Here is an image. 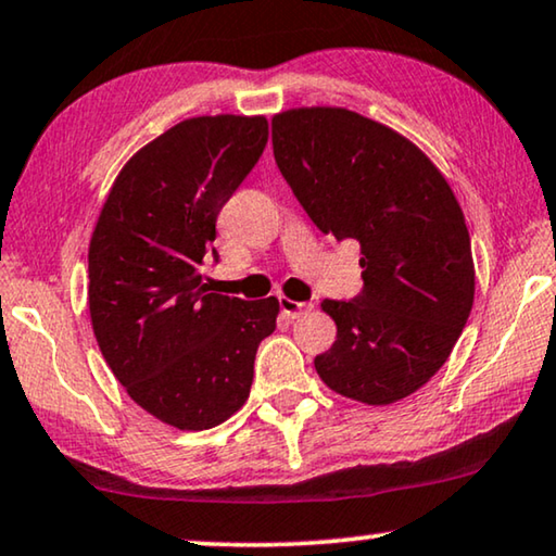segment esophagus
Returning <instances> with one entry per match:
<instances>
[{
  "label": "esophagus",
  "instance_id": "1",
  "mask_svg": "<svg viewBox=\"0 0 556 556\" xmlns=\"http://www.w3.org/2000/svg\"><path fill=\"white\" fill-rule=\"evenodd\" d=\"M279 306H281V314H285L287 319H300L302 314L312 312V304L294 302V300H289V296H279Z\"/></svg>",
  "mask_w": 556,
  "mask_h": 556
}]
</instances>
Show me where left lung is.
Listing matches in <instances>:
<instances>
[{"label":"left lung","mask_w":556,"mask_h":556,"mask_svg":"<svg viewBox=\"0 0 556 556\" xmlns=\"http://www.w3.org/2000/svg\"><path fill=\"white\" fill-rule=\"evenodd\" d=\"M271 147L314 225L362 247V294L321 302L337 342L314 359L317 375L346 400H404L450 357L475 304L469 231L450 181L400 131L342 106L275 114Z\"/></svg>","instance_id":"8db88e82"}]
</instances>
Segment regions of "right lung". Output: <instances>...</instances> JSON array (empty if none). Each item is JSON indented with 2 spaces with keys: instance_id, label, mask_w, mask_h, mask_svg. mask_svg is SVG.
<instances>
[{
  "instance_id": "add662e5",
  "label": "right lung",
  "mask_w": 556,
  "mask_h": 556,
  "mask_svg": "<svg viewBox=\"0 0 556 556\" xmlns=\"http://www.w3.org/2000/svg\"><path fill=\"white\" fill-rule=\"evenodd\" d=\"M264 117H192L124 164L89 242V317L112 375L164 425L202 432L250 396L277 296L210 292L217 217L267 147Z\"/></svg>"
}]
</instances>
